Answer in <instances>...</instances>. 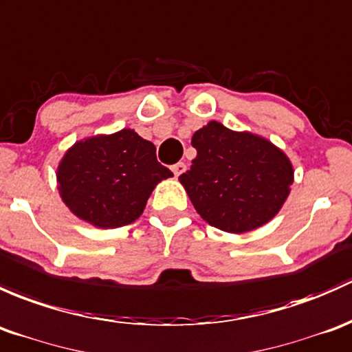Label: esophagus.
<instances>
[{
	"instance_id": "esophagus-1",
	"label": "esophagus",
	"mask_w": 352,
	"mask_h": 352,
	"mask_svg": "<svg viewBox=\"0 0 352 352\" xmlns=\"http://www.w3.org/2000/svg\"><path fill=\"white\" fill-rule=\"evenodd\" d=\"M171 171L175 173V176H181L184 171H186V164L184 162H176L175 166H171Z\"/></svg>"
}]
</instances>
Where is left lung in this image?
Wrapping results in <instances>:
<instances>
[{
	"label": "left lung",
	"instance_id": "obj_1",
	"mask_svg": "<svg viewBox=\"0 0 352 352\" xmlns=\"http://www.w3.org/2000/svg\"><path fill=\"white\" fill-rule=\"evenodd\" d=\"M197 157L179 176L206 223L230 234L266 226L285 205L293 164L280 147L252 132L208 122L191 137Z\"/></svg>",
	"mask_w": 352,
	"mask_h": 352
}]
</instances>
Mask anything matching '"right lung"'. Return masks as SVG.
Instances as JSON below:
<instances>
[{"mask_svg": "<svg viewBox=\"0 0 352 352\" xmlns=\"http://www.w3.org/2000/svg\"><path fill=\"white\" fill-rule=\"evenodd\" d=\"M171 176L155 159L154 144L122 129L72 144L57 166V190L79 220L117 229L139 219L152 190Z\"/></svg>", "mask_w": 352, "mask_h": 352, "instance_id": "right-lung-1", "label": "right lung"}]
</instances>
